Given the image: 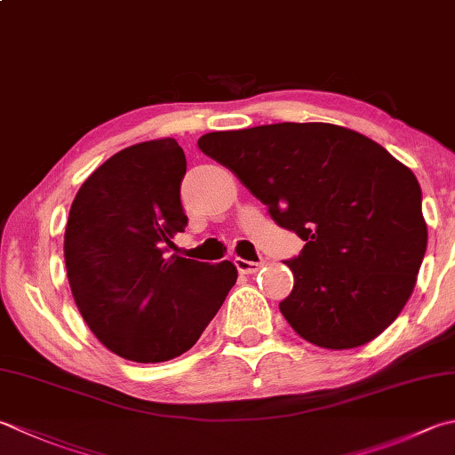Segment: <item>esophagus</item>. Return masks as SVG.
<instances>
[{
  "mask_svg": "<svg viewBox=\"0 0 455 455\" xmlns=\"http://www.w3.org/2000/svg\"><path fill=\"white\" fill-rule=\"evenodd\" d=\"M235 264L238 272L243 274H254L262 268L264 262H252V260H244V258H235Z\"/></svg>",
  "mask_w": 455,
  "mask_h": 455,
  "instance_id": "esophagus-1",
  "label": "esophagus"
}]
</instances>
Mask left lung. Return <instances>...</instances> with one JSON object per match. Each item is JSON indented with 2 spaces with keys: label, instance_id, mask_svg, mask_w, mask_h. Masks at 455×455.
<instances>
[{
  "label": "left lung",
  "instance_id": "obj_1",
  "mask_svg": "<svg viewBox=\"0 0 455 455\" xmlns=\"http://www.w3.org/2000/svg\"><path fill=\"white\" fill-rule=\"evenodd\" d=\"M306 246L286 264L280 311L325 349H353L395 322L414 290L428 228L414 173L359 132L282 122L199 138Z\"/></svg>",
  "mask_w": 455,
  "mask_h": 455
}]
</instances>
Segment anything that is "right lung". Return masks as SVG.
I'll list each match as a JSON object with an SVG mask.
<instances>
[{"instance_id":"1","label":"right lung","mask_w":455,"mask_h":455,"mask_svg":"<svg viewBox=\"0 0 455 455\" xmlns=\"http://www.w3.org/2000/svg\"><path fill=\"white\" fill-rule=\"evenodd\" d=\"M187 159L175 140L114 154L80 187L65 230L76 307L120 357L164 363L189 351L236 282V266L167 256L187 222Z\"/></svg>"}]
</instances>
